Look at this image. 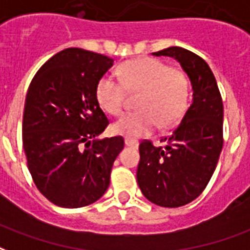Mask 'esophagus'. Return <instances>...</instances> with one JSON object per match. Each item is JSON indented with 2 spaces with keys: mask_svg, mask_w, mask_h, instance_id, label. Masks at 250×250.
I'll return each instance as SVG.
<instances>
[{
  "mask_svg": "<svg viewBox=\"0 0 250 250\" xmlns=\"http://www.w3.org/2000/svg\"><path fill=\"white\" fill-rule=\"evenodd\" d=\"M125 146H130V147H135V148H136V147L139 146V142H138V140L131 139V138H125Z\"/></svg>",
  "mask_w": 250,
  "mask_h": 250,
  "instance_id": "34e87169",
  "label": "esophagus"
}]
</instances>
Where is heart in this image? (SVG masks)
I'll list each match as a JSON object with an SVG mask.
<instances>
[{
  "instance_id": "b5f03b06",
  "label": "heart",
  "mask_w": 250,
  "mask_h": 250,
  "mask_svg": "<svg viewBox=\"0 0 250 250\" xmlns=\"http://www.w3.org/2000/svg\"><path fill=\"white\" fill-rule=\"evenodd\" d=\"M119 83L111 75H103L95 88L98 103L111 115H120L125 108V91L139 92L132 114L114 123L116 134L140 138L159 125L172 128L184 118L189 107V79L180 68L169 67L155 58H136L118 68Z\"/></svg>"
}]
</instances>
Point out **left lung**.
Here are the masks:
<instances>
[{"label":"left lung","instance_id":"8db88e82","mask_svg":"<svg viewBox=\"0 0 250 250\" xmlns=\"http://www.w3.org/2000/svg\"><path fill=\"white\" fill-rule=\"evenodd\" d=\"M172 57L191 81L193 99L162 147L151 140L139 146L136 179L151 203L166 208L188 204L201 195L213 175L223 149V99L212 70L189 50L172 46L152 53Z\"/></svg>","mask_w":250,"mask_h":250}]
</instances>
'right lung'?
Wrapping results in <instances>:
<instances>
[{
  "mask_svg": "<svg viewBox=\"0 0 250 250\" xmlns=\"http://www.w3.org/2000/svg\"><path fill=\"white\" fill-rule=\"evenodd\" d=\"M114 59L70 47L37 71L27 90L22 143L38 191L53 204L81 208L99 200L110 186L122 136L99 139L108 119L95 88Z\"/></svg>",
  "mask_w": 250,
  "mask_h": 250,
  "instance_id": "right-lung-1",
  "label": "right lung"
}]
</instances>
